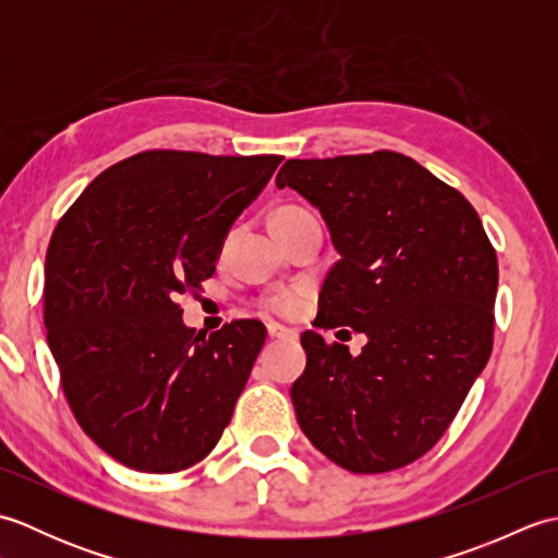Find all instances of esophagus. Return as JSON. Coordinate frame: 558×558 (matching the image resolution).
Returning <instances> with one entry per match:
<instances>
[{"instance_id": "esophagus-1", "label": "esophagus", "mask_w": 558, "mask_h": 558, "mask_svg": "<svg viewBox=\"0 0 558 558\" xmlns=\"http://www.w3.org/2000/svg\"><path fill=\"white\" fill-rule=\"evenodd\" d=\"M268 338H298V333H294L292 328H286L280 324H268Z\"/></svg>"}]
</instances>
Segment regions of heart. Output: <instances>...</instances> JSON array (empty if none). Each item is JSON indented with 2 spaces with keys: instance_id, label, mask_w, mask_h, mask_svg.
Masks as SVG:
<instances>
[{
  "instance_id": "b5f03b06",
  "label": "heart",
  "mask_w": 558,
  "mask_h": 558,
  "mask_svg": "<svg viewBox=\"0 0 558 558\" xmlns=\"http://www.w3.org/2000/svg\"><path fill=\"white\" fill-rule=\"evenodd\" d=\"M298 213H306V210L286 206V208L276 210V216L272 218H288V216H298ZM298 306H300V298L294 292H278L268 300V310L278 312V314H292V312H298Z\"/></svg>"
}]
</instances>
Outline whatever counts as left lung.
<instances>
[{
  "mask_svg": "<svg viewBox=\"0 0 558 558\" xmlns=\"http://www.w3.org/2000/svg\"><path fill=\"white\" fill-rule=\"evenodd\" d=\"M276 184L318 208L340 254L314 326L366 336L354 357L304 330L290 390L302 432L357 475L405 468L444 436L492 354L489 236L465 196L393 150L288 160Z\"/></svg>",
  "mask_w": 558,
  "mask_h": 558,
  "instance_id": "8db88e82",
  "label": "left lung"
}]
</instances>
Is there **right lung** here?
<instances>
[{
  "instance_id": "obj_1",
  "label": "right lung",
  "mask_w": 558,
  "mask_h": 558,
  "mask_svg": "<svg viewBox=\"0 0 558 558\" xmlns=\"http://www.w3.org/2000/svg\"><path fill=\"white\" fill-rule=\"evenodd\" d=\"M280 156L146 150L100 172L57 222L45 328L81 429L138 472L196 465L220 441L264 324L186 328L177 298L216 272Z\"/></svg>"
}]
</instances>
